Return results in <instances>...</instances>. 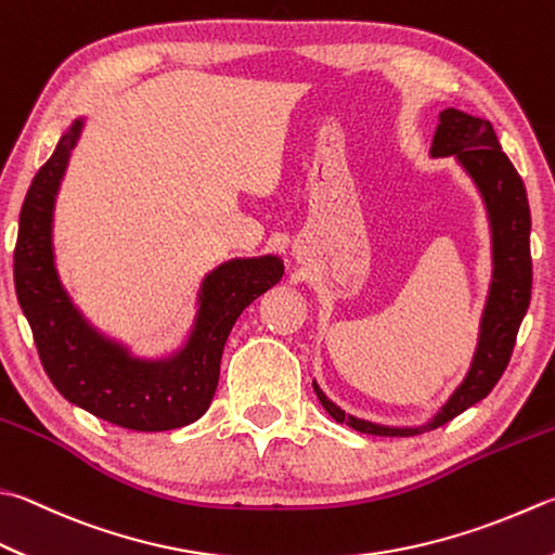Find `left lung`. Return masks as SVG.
Returning <instances> with one entry per match:
<instances>
[{
  "instance_id": "8db88e82",
  "label": "left lung",
  "mask_w": 555,
  "mask_h": 555,
  "mask_svg": "<svg viewBox=\"0 0 555 555\" xmlns=\"http://www.w3.org/2000/svg\"><path fill=\"white\" fill-rule=\"evenodd\" d=\"M433 159L454 156L462 171L472 179L483 201L490 229V285L483 311L478 321V338L472 364L449 399L437 408V413L421 425H382L364 417L345 413L333 403L321 386L313 382L321 405L336 423L350 425L352 430L379 437H411L435 430L452 421L466 408L493 391L503 376L519 323L525 319L531 299V215L527 188L507 154L498 142L493 125L478 115L459 108H444L433 134Z\"/></svg>"
}]
</instances>
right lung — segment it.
Here are the masks:
<instances>
[{
	"label": "right lung",
	"instance_id": "1",
	"mask_svg": "<svg viewBox=\"0 0 555 555\" xmlns=\"http://www.w3.org/2000/svg\"><path fill=\"white\" fill-rule=\"evenodd\" d=\"M83 122L87 115H79L62 132L21 207L14 248L18 305L46 374L69 403L128 430H176L210 408L229 333L250 301L278 285L285 266L280 256L266 254L212 268L197 287L185 340L162 358L134 354L128 343L93 326L62 285L52 244L57 193Z\"/></svg>",
	"mask_w": 555,
	"mask_h": 555
}]
</instances>
